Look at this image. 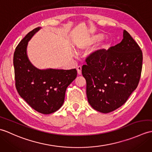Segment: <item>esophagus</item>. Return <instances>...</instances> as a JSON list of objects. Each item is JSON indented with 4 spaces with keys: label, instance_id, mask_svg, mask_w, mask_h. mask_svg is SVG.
Masks as SVG:
<instances>
[{
    "label": "esophagus",
    "instance_id": "34e87169",
    "mask_svg": "<svg viewBox=\"0 0 152 152\" xmlns=\"http://www.w3.org/2000/svg\"><path fill=\"white\" fill-rule=\"evenodd\" d=\"M77 72H78V74H82V66H78V67H77Z\"/></svg>",
    "mask_w": 152,
    "mask_h": 152
}]
</instances>
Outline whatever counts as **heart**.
Returning <instances> with one entry per match:
<instances>
[{
  "instance_id": "heart-1",
  "label": "heart",
  "mask_w": 152,
  "mask_h": 152,
  "mask_svg": "<svg viewBox=\"0 0 152 152\" xmlns=\"http://www.w3.org/2000/svg\"><path fill=\"white\" fill-rule=\"evenodd\" d=\"M101 38V35H98V36H96V37H93V39H92V40H91V42H89V44H92L93 42H94L95 41L99 40V38Z\"/></svg>"
}]
</instances>
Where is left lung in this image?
I'll use <instances>...</instances> for the list:
<instances>
[{"instance_id":"obj_1","label":"left lung","mask_w":152,"mask_h":152,"mask_svg":"<svg viewBox=\"0 0 152 152\" xmlns=\"http://www.w3.org/2000/svg\"><path fill=\"white\" fill-rule=\"evenodd\" d=\"M142 59L140 46L125 30L120 43L90 53L82 73L91 107L109 113L125 104L139 83Z\"/></svg>"}]
</instances>
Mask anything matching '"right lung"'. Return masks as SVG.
<instances>
[{
	"instance_id": "1",
	"label": "right lung",
	"mask_w": 152,
	"mask_h": 152,
	"mask_svg": "<svg viewBox=\"0 0 152 152\" xmlns=\"http://www.w3.org/2000/svg\"><path fill=\"white\" fill-rule=\"evenodd\" d=\"M40 27L35 28L21 40L14 54L16 89L32 108L50 114L62 106L67 87L77 76L76 69L39 70L28 61V41Z\"/></svg>"
}]
</instances>
